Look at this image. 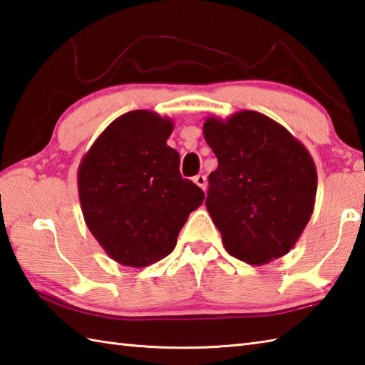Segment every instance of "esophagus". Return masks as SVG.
<instances>
[{
    "label": "esophagus",
    "mask_w": 365,
    "mask_h": 365,
    "mask_svg": "<svg viewBox=\"0 0 365 365\" xmlns=\"http://www.w3.org/2000/svg\"><path fill=\"white\" fill-rule=\"evenodd\" d=\"M193 182H195L200 189H203V190H206V187H207V181H206V176H203V175H197L195 178H193Z\"/></svg>",
    "instance_id": "obj_1"
}]
</instances>
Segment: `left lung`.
Masks as SVG:
<instances>
[{
  "mask_svg": "<svg viewBox=\"0 0 365 365\" xmlns=\"http://www.w3.org/2000/svg\"><path fill=\"white\" fill-rule=\"evenodd\" d=\"M203 135L219 160L206 207L228 254L254 266L287 255L315 206L317 167L307 148L254 110L207 116Z\"/></svg>",
  "mask_w": 365,
  "mask_h": 365,
  "instance_id": "obj_1",
  "label": "left lung"
}]
</instances>
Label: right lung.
Returning <instances> with one entry per match:
<instances>
[{
    "label": "right lung",
    "instance_id": "add662e5",
    "mask_svg": "<svg viewBox=\"0 0 365 365\" xmlns=\"http://www.w3.org/2000/svg\"><path fill=\"white\" fill-rule=\"evenodd\" d=\"M175 124L150 110L111 123L83 155L77 173L81 212L106 254L145 267L176 245L205 193L180 175V154L167 145Z\"/></svg>",
    "mask_w": 365,
    "mask_h": 365
}]
</instances>
